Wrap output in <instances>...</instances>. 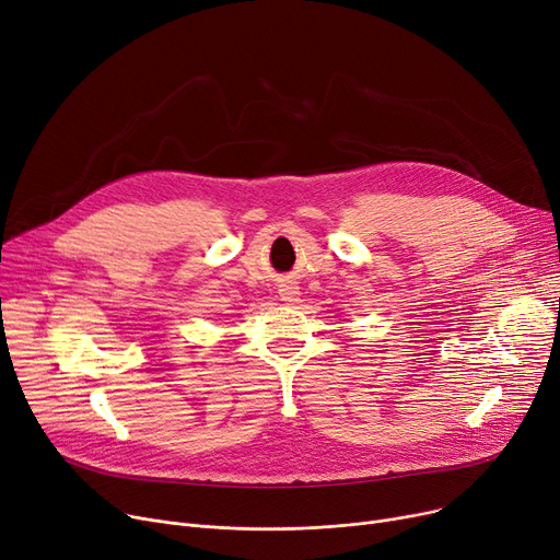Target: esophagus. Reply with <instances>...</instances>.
Returning <instances> with one entry per match:
<instances>
[{
  "label": "esophagus",
  "mask_w": 560,
  "mask_h": 560,
  "mask_svg": "<svg viewBox=\"0 0 560 560\" xmlns=\"http://www.w3.org/2000/svg\"><path fill=\"white\" fill-rule=\"evenodd\" d=\"M282 301L289 303V305L299 301V287H284L282 289Z\"/></svg>",
  "instance_id": "esophagus-1"
}]
</instances>
